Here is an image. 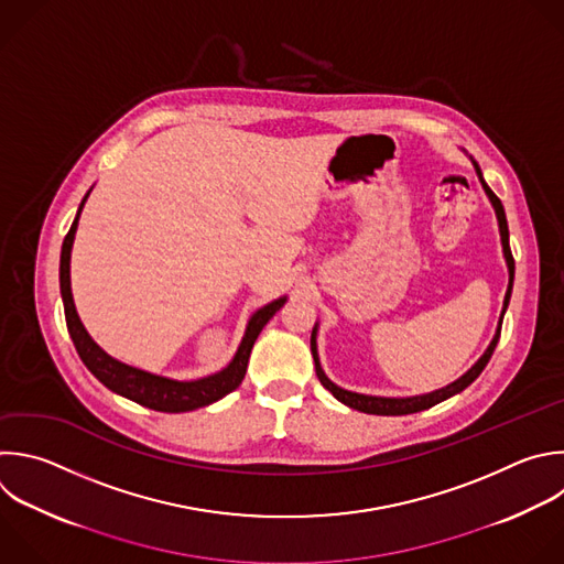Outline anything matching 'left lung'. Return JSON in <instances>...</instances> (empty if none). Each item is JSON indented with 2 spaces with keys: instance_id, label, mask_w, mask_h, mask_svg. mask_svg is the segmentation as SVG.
<instances>
[{
  "instance_id": "8db88e82",
  "label": "left lung",
  "mask_w": 564,
  "mask_h": 564,
  "mask_svg": "<svg viewBox=\"0 0 564 564\" xmlns=\"http://www.w3.org/2000/svg\"><path fill=\"white\" fill-rule=\"evenodd\" d=\"M471 159V156H469ZM474 163V170L480 178V185L482 191L489 199V204L494 206V213H496V219H498V232H500V243H502V257H505V263H507V272H509V283H507V292H505V301H502V312H500V318H498V327H496V334L491 338V343L487 345V349L482 351V356L463 373L460 379H456L454 383L441 388V390H434V392H427V394H419V397H371V394H358V392H349V390H343L338 388L334 381L327 379V373L323 371L321 367V358H318V347H316V334H318V323H314L312 327V338H310V347H312V356H314V365H316V377L321 381V386L332 392V397L336 401H340L343 405L351 408V410H358V412H365V414H377V416H403V414H414V412H423V410H430L434 408L436 403H443L456 394H460L465 388H469L478 377L480 371L485 369V365L489 362L496 345H498V338H500V325H502V316L507 312V305H509V299H511V288H513V257H511V250H509V228H507V217H505V208L500 204V199L491 193V187L485 183L482 178V172H480V165L471 159Z\"/></svg>"
}]
</instances>
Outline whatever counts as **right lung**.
I'll list each match as a JSON object with an SVG mask.
<instances>
[{
  "label": "right lung",
  "instance_id": "add662e5",
  "mask_svg": "<svg viewBox=\"0 0 564 564\" xmlns=\"http://www.w3.org/2000/svg\"><path fill=\"white\" fill-rule=\"evenodd\" d=\"M90 191L86 193V197L79 204L77 217L64 239L62 259H59V290H62V301H64L66 325H68L70 338H73L84 365L90 369L93 377L99 383H104L110 392H115L128 401H134L143 408H150L156 412H167V414L193 412V410L206 408L210 403H217L219 399L235 392L246 377L248 358H250L257 336L261 334L265 323L285 305L288 296H279V299L270 301L268 305L259 307L250 316V321L246 325V334L237 347V354L224 369L210 373V377L195 379V381H176V379L161 377V373H152V371L132 367V365L110 356L93 340V336L84 327V323L77 314V307L73 301V288H70V252H73L79 217H82V210H84V204H86Z\"/></svg>",
  "mask_w": 564,
  "mask_h": 564
}]
</instances>
